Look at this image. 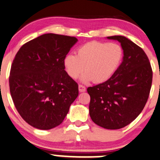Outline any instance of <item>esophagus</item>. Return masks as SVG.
<instances>
[{
    "mask_svg": "<svg viewBox=\"0 0 160 160\" xmlns=\"http://www.w3.org/2000/svg\"><path fill=\"white\" fill-rule=\"evenodd\" d=\"M78 88H79V91L80 92H85V90H86V88L84 86V85H79V86H78Z\"/></svg>",
    "mask_w": 160,
    "mask_h": 160,
    "instance_id": "34e87169",
    "label": "esophagus"
}]
</instances>
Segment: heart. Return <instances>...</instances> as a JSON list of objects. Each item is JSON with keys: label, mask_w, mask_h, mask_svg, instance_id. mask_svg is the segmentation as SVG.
<instances>
[{"label": "heart", "mask_w": 160, "mask_h": 160, "mask_svg": "<svg viewBox=\"0 0 160 160\" xmlns=\"http://www.w3.org/2000/svg\"><path fill=\"white\" fill-rule=\"evenodd\" d=\"M123 49L116 43L92 41L82 45L77 55L68 54L64 59L66 72L72 79L81 78L84 82L93 80L95 83L106 82L113 76L120 66Z\"/></svg>", "instance_id": "1"}]
</instances>
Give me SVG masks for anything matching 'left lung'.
I'll return each instance as SVG.
<instances>
[{
	"label": "left lung",
	"instance_id": "left-lung-1",
	"mask_svg": "<svg viewBox=\"0 0 160 160\" xmlns=\"http://www.w3.org/2000/svg\"><path fill=\"white\" fill-rule=\"evenodd\" d=\"M107 39L121 43L123 61L106 82L88 88L89 113L95 123L107 129H119L141 113L152 82L149 60L141 47L123 36Z\"/></svg>",
	"mask_w": 160,
	"mask_h": 160
}]
</instances>
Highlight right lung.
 <instances>
[{"mask_svg": "<svg viewBox=\"0 0 160 160\" xmlns=\"http://www.w3.org/2000/svg\"><path fill=\"white\" fill-rule=\"evenodd\" d=\"M78 39L45 34L28 42L12 63L9 87L16 110L33 127L48 130L62 123L78 95V85L64 59Z\"/></svg>", "mask_w": 160, "mask_h": 160, "instance_id": "obj_1", "label": "right lung"}]
</instances>
